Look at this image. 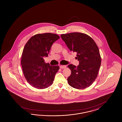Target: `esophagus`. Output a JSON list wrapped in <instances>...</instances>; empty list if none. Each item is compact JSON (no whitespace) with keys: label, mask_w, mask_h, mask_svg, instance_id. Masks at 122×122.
<instances>
[{"label":"esophagus","mask_w":122,"mask_h":122,"mask_svg":"<svg viewBox=\"0 0 122 122\" xmlns=\"http://www.w3.org/2000/svg\"><path fill=\"white\" fill-rule=\"evenodd\" d=\"M66 68V66L65 65H60V69H64Z\"/></svg>","instance_id":"esophagus-1"}]
</instances>
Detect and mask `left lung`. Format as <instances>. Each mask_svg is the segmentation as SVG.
Segmentation results:
<instances>
[{"instance_id": "8db88e82", "label": "left lung", "mask_w": 122, "mask_h": 122, "mask_svg": "<svg viewBox=\"0 0 122 122\" xmlns=\"http://www.w3.org/2000/svg\"><path fill=\"white\" fill-rule=\"evenodd\" d=\"M61 37L68 48L77 53V67L70 64L71 71L67 81L71 87L83 89L90 86L97 77L101 58L97 44L90 36L80 32L62 34Z\"/></svg>"}]
</instances>
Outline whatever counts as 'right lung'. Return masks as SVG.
I'll return each instance as SVG.
<instances>
[{"instance_id": "obj_1", "label": "right lung", "mask_w": 122, "mask_h": 122, "mask_svg": "<svg viewBox=\"0 0 122 122\" xmlns=\"http://www.w3.org/2000/svg\"><path fill=\"white\" fill-rule=\"evenodd\" d=\"M59 38L58 35L51 33L38 34L25 44L21 65L25 79L32 86L42 89L52 85L59 67L45 63L43 58L48 57L52 44Z\"/></svg>"}]
</instances>
